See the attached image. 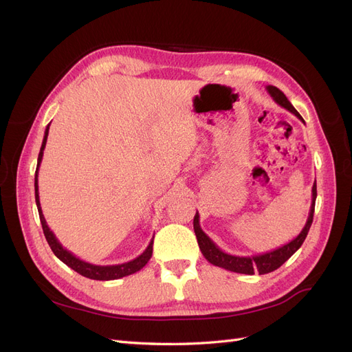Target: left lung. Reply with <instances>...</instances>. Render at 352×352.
Returning <instances> with one entry per match:
<instances>
[{
  "mask_svg": "<svg viewBox=\"0 0 352 352\" xmlns=\"http://www.w3.org/2000/svg\"><path fill=\"white\" fill-rule=\"evenodd\" d=\"M267 92L270 94V97L278 102L280 107L286 109L287 111H291L292 114H295L298 119L302 120L301 114L298 113L294 105L289 102V100L286 98V95L278 89L276 87H265ZM304 122V120H302ZM316 197H317V185L314 182L313 189H311V207H310V212H308V219L305 221V226L302 228V230L300 232V235L296 238H294L291 242H287L282 247L276 248L273 251H267L263 254H257V255H248V257H239V255H232L228 254L225 251H221L217 245L212 242L204 230L201 229L199 226V214L197 212L194 217V230L197 235V241L199 245V250L204 255L206 260L210 261L212 265H217V267L226 269L229 272H235V273H242V274H254L255 272H258V274H265L270 273L276 269H279L280 265L291 257V255L300 250V247L302 245V242L307 238V233L310 230V226L313 223V214H314V206H316Z\"/></svg>",
  "mask_w": 352,
  "mask_h": 352,
  "instance_id": "1",
  "label": "left lung"
}]
</instances>
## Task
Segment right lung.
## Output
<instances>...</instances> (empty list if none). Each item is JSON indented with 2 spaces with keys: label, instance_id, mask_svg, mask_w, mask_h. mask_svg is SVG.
Segmentation results:
<instances>
[{
  "label": "right lung",
  "instance_id": "obj_1",
  "mask_svg": "<svg viewBox=\"0 0 352 352\" xmlns=\"http://www.w3.org/2000/svg\"><path fill=\"white\" fill-rule=\"evenodd\" d=\"M48 131H50V124L47 126V129H45L44 141H42L41 151H39V155H38V166H36V172H35V201H36L38 212H39L42 230H44V235H45V239L50 245V248L52 250V252L56 254V257L58 260H61L66 265H69L70 269H73L74 272H78L79 274L85 276V278H89V279H94V280H114V279H120V278H124V276H129V274L140 272L151 258L154 238L151 239V242L146 247V250L141 255H138V257L133 258L132 261H127V263H123V264H114V265H97V264H91V263L83 261V260L78 258L76 255H73L70 251H67L58 242V239L54 235V232H52L48 228L47 220H45L44 214H42V208H41V202H39V190H38V170H39V166H41V162H42V155H44L47 138H48Z\"/></svg>",
  "mask_w": 352,
  "mask_h": 352
}]
</instances>
